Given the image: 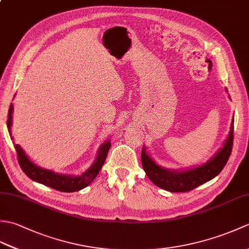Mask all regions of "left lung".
<instances>
[{
    "instance_id": "1",
    "label": "left lung",
    "mask_w": 249,
    "mask_h": 249,
    "mask_svg": "<svg viewBox=\"0 0 249 249\" xmlns=\"http://www.w3.org/2000/svg\"><path fill=\"white\" fill-rule=\"evenodd\" d=\"M233 122L234 120H232L230 133L223 147L203 165L188 170H169L160 167L152 160L143 147L141 152V162L147 178L156 186L172 193L189 192L214 178L223 170L230 157L233 145Z\"/></svg>"
}]
</instances>
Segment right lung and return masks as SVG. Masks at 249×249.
Instances as JSON below:
<instances>
[{"instance_id":"add662e5","label":"right lung","mask_w":249,"mask_h":249,"mask_svg":"<svg viewBox=\"0 0 249 249\" xmlns=\"http://www.w3.org/2000/svg\"><path fill=\"white\" fill-rule=\"evenodd\" d=\"M13 110H14V106L13 104H10V107L8 110L7 128H8L10 138L12 139H14V137L12 136ZM110 146H111L110 140L105 141L99 147L97 157L93 162V165L89 167L86 172H83L81 176H77V177L66 176V174H60L51 170H47V169L37 166L36 163L32 161L29 158V156L25 154L24 151L21 149V146L19 144H15V149L17 151L18 161L21 169H22L23 172L31 179H33V181L37 183L44 184L48 187L59 190V192L73 193V192H78V190L83 189L84 187H87L88 185H89L94 181V178L97 177L98 172L100 171V169H102L104 165Z\"/></svg>"}]
</instances>
